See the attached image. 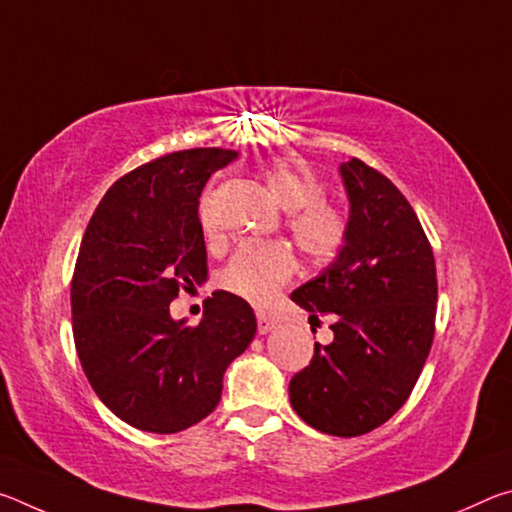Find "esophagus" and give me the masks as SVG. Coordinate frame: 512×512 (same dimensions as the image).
I'll return each mask as SVG.
<instances>
[{
	"instance_id": "34e87169",
	"label": "esophagus",
	"mask_w": 512,
	"mask_h": 512,
	"mask_svg": "<svg viewBox=\"0 0 512 512\" xmlns=\"http://www.w3.org/2000/svg\"><path fill=\"white\" fill-rule=\"evenodd\" d=\"M275 327H277V318L275 316L266 314V311H257V329H259V334L273 332Z\"/></svg>"
}]
</instances>
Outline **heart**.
<instances>
[{
    "label": "heart",
    "instance_id": "1",
    "mask_svg": "<svg viewBox=\"0 0 512 512\" xmlns=\"http://www.w3.org/2000/svg\"><path fill=\"white\" fill-rule=\"evenodd\" d=\"M268 192L289 212V230L302 253L314 262L339 253L348 237V219L339 207L323 201L325 189L296 162L273 160L264 167ZM201 221L207 225V203L201 205ZM296 273V259L289 246L277 241L244 244L228 266L221 282L235 296L255 305H266Z\"/></svg>",
    "mask_w": 512,
    "mask_h": 512
}]
</instances>
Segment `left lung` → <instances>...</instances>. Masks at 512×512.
Masks as SVG:
<instances>
[{"instance_id": "obj_1", "label": "left lung", "mask_w": 512, "mask_h": 512, "mask_svg": "<svg viewBox=\"0 0 512 512\" xmlns=\"http://www.w3.org/2000/svg\"><path fill=\"white\" fill-rule=\"evenodd\" d=\"M348 237L323 273L291 293L318 314H334V341L289 384L309 427L352 438L377 429L409 400L429 357L436 323V262L413 207L366 162H343Z\"/></svg>"}]
</instances>
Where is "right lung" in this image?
<instances>
[{"label":"right lung","instance_id":"obj_1","mask_svg":"<svg viewBox=\"0 0 512 512\" xmlns=\"http://www.w3.org/2000/svg\"><path fill=\"white\" fill-rule=\"evenodd\" d=\"M235 151L189 149L126 173L101 198L72 280L74 343L99 400L119 420L176 433L221 400L225 368L255 339L244 298L214 291L196 327L173 320L180 289L207 280L198 198Z\"/></svg>","mask_w":512,"mask_h":512}]
</instances>
